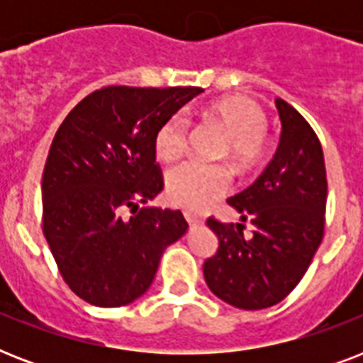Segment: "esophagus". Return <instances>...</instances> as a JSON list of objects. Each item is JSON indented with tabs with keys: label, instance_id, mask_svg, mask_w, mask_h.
<instances>
[{
	"label": "esophagus",
	"instance_id": "34e87169",
	"mask_svg": "<svg viewBox=\"0 0 363 363\" xmlns=\"http://www.w3.org/2000/svg\"><path fill=\"white\" fill-rule=\"evenodd\" d=\"M184 218H186V222L190 226H198V224H201V218H198V216L192 215V213H184Z\"/></svg>",
	"mask_w": 363,
	"mask_h": 363
}]
</instances>
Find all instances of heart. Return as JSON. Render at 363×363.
<instances>
[{"instance_id":"heart-1","label":"heart","mask_w":363,"mask_h":363,"mask_svg":"<svg viewBox=\"0 0 363 363\" xmlns=\"http://www.w3.org/2000/svg\"><path fill=\"white\" fill-rule=\"evenodd\" d=\"M205 118L228 135V154L239 167H250L265 150V113L252 99L224 98L205 111ZM188 122L175 115L160 125L154 150L162 162H173L186 148ZM230 186V175L220 165L186 162L173 167L165 179V192L173 205L201 211L220 198Z\"/></svg>"}]
</instances>
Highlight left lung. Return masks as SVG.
I'll return each mask as SVG.
<instances>
[{
    "instance_id": "1",
    "label": "left lung",
    "mask_w": 363,
    "mask_h": 363,
    "mask_svg": "<svg viewBox=\"0 0 363 363\" xmlns=\"http://www.w3.org/2000/svg\"><path fill=\"white\" fill-rule=\"evenodd\" d=\"M275 105L282 128L275 156L247 190L228 199L241 222L207 220L218 248L205 259V282L238 309H265L286 298L324 235L328 181L320 141L292 105L281 98ZM245 221L253 224L250 238L242 233Z\"/></svg>"
}]
</instances>
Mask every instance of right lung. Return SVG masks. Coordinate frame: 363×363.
I'll return each instance as SVG.
<instances>
[{"instance_id": "right-lung-1", "label": "right lung", "mask_w": 363, "mask_h": 363, "mask_svg": "<svg viewBox=\"0 0 363 363\" xmlns=\"http://www.w3.org/2000/svg\"><path fill=\"white\" fill-rule=\"evenodd\" d=\"M201 92L101 88L56 131L43 171V232L64 281L88 303L141 298L165 248L186 233L181 211L141 205L164 188L154 150L160 125Z\"/></svg>"}]
</instances>
